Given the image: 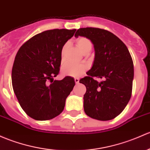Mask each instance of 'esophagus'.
<instances>
[{"instance_id": "esophagus-1", "label": "esophagus", "mask_w": 150, "mask_h": 150, "mask_svg": "<svg viewBox=\"0 0 150 150\" xmlns=\"http://www.w3.org/2000/svg\"><path fill=\"white\" fill-rule=\"evenodd\" d=\"M79 81H80V80L78 79V78H75V83H76V84H78V83H79Z\"/></svg>"}]
</instances>
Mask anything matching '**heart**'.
Returning <instances> with one entry per match:
<instances>
[{
	"mask_svg": "<svg viewBox=\"0 0 150 150\" xmlns=\"http://www.w3.org/2000/svg\"><path fill=\"white\" fill-rule=\"evenodd\" d=\"M77 46L80 49L81 52L83 54H86V53H89L92 50V43L89 39L86 37H80L77 39L76 40ZM67 45H64L62 47V50H61V59L62 61L64 59V54L65 52L66 48H67ZM86 66L83 64H71V63H67L64 64L62 67V73L64 75L67 76H72V77H79L83 75L86 71Z\"/></svg>",
	"mask_w": 150,
	"mask_h": 150,
	"instance_id": "b5f03b06",
	"label": "heart"
}]
</instances>
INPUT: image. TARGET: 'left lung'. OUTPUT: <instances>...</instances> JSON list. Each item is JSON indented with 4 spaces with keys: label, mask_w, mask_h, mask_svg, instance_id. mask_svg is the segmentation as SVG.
<instances>
[{
    "label": "left lung",
    "mask_w": 150,
    "mask_h": 150,
    "mask_svg": "<svg viewBox=\"0 0 150 150\" xmlns=\"http://www.w3.org/2000/svg\"><path fill=\"white\" fill-rule=\"evenodd\" d=\"M75 37L90 39L95 50L88 76L80 80L86 87L85 112L97 120H111L122 112L132 96L134 64L130 53L119 38L106 30L80 28ZM93 76L102 80L98 82Z\"/></svg>",
    "instance_id": "obj_1"
}]
</instances>
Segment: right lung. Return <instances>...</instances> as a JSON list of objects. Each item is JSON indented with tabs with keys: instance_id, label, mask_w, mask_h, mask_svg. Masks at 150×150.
Listing matches in <instances>:
<instances>
[{
	"instance_id": "obj_1",
	"label": "right lung",
	"mask_w": 150,
	"mask_h": 150,
	"mask_svg": "<svg viewBox=\"0 0 150 150\" xmlns=\"http://www.w3.org/2000/svg\"><path fill=\"white\" fill-rule=\"evenodd\" d=\"M75 31H43L23 44L16 55L11 74L13 89L23 111L35 120H50L60 114L75 86L71 77L61 80L53 78L59 72L62 47Z\"/></svg>"
}]
</instances>
